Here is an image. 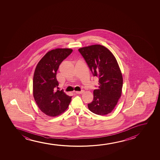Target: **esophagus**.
Masks as SVG:
<instances>
[{
	"label": "esophagus",
	"mask_w": 160,
	"mask_h": 160,
	"mask_svg": "<svg viewBox=\"0 0 160 160\" xmlns=\"http://www.w3.org/2000/svg\"><path fill=\"white\" fill-rule=\"evenodd\" d=\"M75 92L77 94H82V93H83V92H84V91L82 90L81 91H75Z\"/></svg>",
	"instance_id": "34e87169"
}]
</instances>
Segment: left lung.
Wrapping results in <instances>:
<instances>
[{"instance_id":"obj_1","label":"left lung","mask_w":160,"mask_h":160,"mask_svg":"<svg viewBox=\"0 0 160 160\" xmlns=\"http://www.w3.org/2000/svg\"><path fill=\"white\" fill-rule=\"evenodd\" d=\"M94 77L99 79V86L93 91V100L88 104L91 112L99 115L109 114L122 93L123 79L115 57L101 45L79 48Z\"/></svg>"}]
</instances>
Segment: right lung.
I'll return each mask as SVG.
<instances>
[{"label":"right lung","mask_w":160,"mask_h":160,"mask_svg":"<svg viewBox=\"0 0 160 160\" xmlns=\"http://www.w3.org/2000/svg\"><path fill=\"white\" fill-rule=\"evenodd\" d=\"M72 51L70 48L50 51L42 58L35 68L33 96L40 109L48 116H57L63 112L72 100V97L67 95L63 90L56 91L59 85L56 74L60 64Z\"/></svg>","instance_id":"right-lung-1"}]
</instances>
